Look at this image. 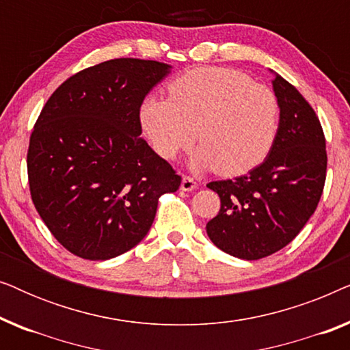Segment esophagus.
Wrapping results in <instances>:
<instances>
[{
    "label": "esophagus",
    "instance_id": "esophagus-1",
    "mask_svg": "<svg viewBox=\"0 0 350 350\" xmlns=\"http://www.w3.org/2000/svg\"><path fill=\"white\" fill-rule=\"evenodd\" d=\"M198 188V181H196L193 176L185 175L183 180H181V189L183 191H193Z\"/></svg>",
    "mask_w": 350,
    "mask_h": 350
}]
</instances>
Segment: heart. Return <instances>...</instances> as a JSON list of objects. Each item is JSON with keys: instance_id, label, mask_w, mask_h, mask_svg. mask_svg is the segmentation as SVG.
<instances>
[{"instance_id": "heart-1", "label": "heart", "mask_w": 350, "mask_h": 350, "mask_svg": "<svg viewBox=\"0 0 350 350\" xmlns=\"http://www.w3.org/2000/svg\"><path fill=\"white\" fill-rule=\"evenodd\" d=\"M169 97H148L140 122L154 151L175 159L200 143L193 165L237 176L269 156L280 127L275 94L226 66H199L169 84Z\"/></svg>"}]
</instances>
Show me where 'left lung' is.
I'll use <instances>...</instances> for the list:
<instances>
[{
  "mask_svg": "<svg viewBox=\"0 0 350 350\" xmlns=\"http://www.w3.org/2000/svg\"><path fill=\"white\" fill-rule=\"evenodd\" d=\"M272 84L280 127L269 156L247 175L207 185L221 202L205 226L210 241L248 261L279 252L298 236L317 208L327 180V142L319 116L282 76Z\"/></svg>",
  "mask_w": 350,
  "mask_h": 350,
  "instance_id": "8db88e82",
  "label": "left lung"
}]
</instances>
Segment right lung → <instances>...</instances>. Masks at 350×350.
Segmentation results:
<instances>
[{
	"instance_id": "obj_1",
	"label": "right lung",
	"mask_w": 350,
	"mask_h": 350,
	"mask_svg": "<svg viewBox=\"0 0 350 350\" xmlns=\"http://www.w3.org/2000/svg\"><path fill=\"white\" fill-rule=\"evenodd\" d=\"M170 66L114 59L51 95L30 135L27 170L40 217L60 245L90 261L137 245L181 176L143 138L140 108Z\"/></svg>"
}]
</instances>
